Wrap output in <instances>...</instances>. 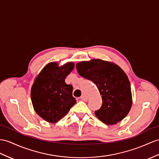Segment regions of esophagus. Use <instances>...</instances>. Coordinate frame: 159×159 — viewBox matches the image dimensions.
<instances>
[{"label": "esophagus", "mask_w": 159, "mask_h": 159, "mask_svg": "<svg viewBox=\"0 0 159 159\" xmlns=\"http://www.w3.org/2000/svg\"><path fill=\"white\" fill-rule=\"evenodd\" d=\"M80 98H81V100H83V101H87V100H88V98H87V96H84V95H83V96H81Z\"/></svg>", "instance_id": "esophagus-1"}]
</instances>
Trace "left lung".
Segmentation results:
<instances>
[{
    "mask_svg": "<svg viewBox=\"0 0 159 159\" xmlns=\"http://www.w3.org/2000/svg\"><path fill=\"white\" fill-rule=\"evenodd\" d=\"M79 74L94 82L102 99L95 115L107 125L124 119L132 104L131 86L126 73L117 65L100 59L82 61L76 65Z\"/></svg>",
    "mask_w": 159,
    "mask_h": 159,
    "instance_id": "left-lung-1",
    "label": "left lung"
}]
</instances>
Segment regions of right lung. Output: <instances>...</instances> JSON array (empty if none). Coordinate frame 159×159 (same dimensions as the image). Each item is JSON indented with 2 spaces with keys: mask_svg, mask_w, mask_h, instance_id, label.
I'll return each instance as SVG.
<instances>
[{
  "mask_svg": "<svg viewBox=\"0 0 159 159\" xmlns=\"http://www.w3.org/2000/svg\"><path fill=\"white\" fill-rule=\"evenodd\" d=\"M74 68L70 62L59 67L56 62L42 69L31 90V100L36 113L45 121L57 123L76 103L72 95L73 86L65 82Z\"/></svg>",
  "mask_w": 159,
  "mask_h": 159,
  "instance_id": "right-lung-1",
  "label": "right lung"
}]
</instances>
